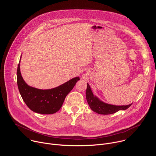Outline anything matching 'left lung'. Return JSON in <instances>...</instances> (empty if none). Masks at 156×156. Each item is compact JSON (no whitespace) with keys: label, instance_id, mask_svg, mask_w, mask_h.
<instances>
[{"label":"left lung","instance_id":"8db88e82","mask_svg":"<svg viewBox=\"0 0 156 156\" xmlns=\"http://www.w3.org/2000/svg\"><path fill=\"white\" fill-rule=\"evenodd\" d=\"M86 98L91 109L94 112L102 115L112 114L118 112L120 110H126L132 104H130L127 105H114L105 103L94 96L88 83H87Z\"/></svg>","mask_w":156,"mask_h":156}]
</instances>
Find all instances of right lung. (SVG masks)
Here are the masks:
<instances>
[{
    "instance_id": "1",
    "label": "right lung",
    "mask_w": 156,
    "mask_h": 156,
    "mask_svg": "<svg viewBox=\"0 0 156 156\" xmlns=\"http://www.w3.org/2000/svg\"><path fill=\"white\" fill-rule=\"evenodd\" d=\"M79 80V77H75L55 88L39 90L30 86L25 83L21 75L20 63L18 65L17 84L20 93L27 105L33 112L38 114H52L58 111L66 96Z\"/></svg>"
}]
</instances>
